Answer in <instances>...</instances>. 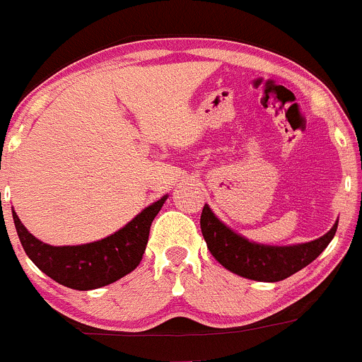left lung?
<instances>
[{
  "label": "left lung",
  "instance_id": "1",
  "mask_svg": "<svg viewBox=\"0 0 362 362\" xmlns=\"http://www.w3.org/2000/svg\"><path fill=\"white\" fill-rule=\"evenodd\" d=\"M200 228L211 255L226 270L251 281L277 282L291 277L314 262L333 240L338 221H334L329 232L315 240L291 245H268L249 240L226 226L206 204L200 216Z\"/></svg>",
  "mask_w": 362,
  "mask_h": 362
}]
</instances>
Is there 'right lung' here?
Listing matches in <instances>:
<instances>
[{
    "mask_svg": "<svg viewBox=\"0 0 362 362\" xmlns=\"http://www.w3.org/2000/svg\"><path fill=\"white\" fill-rule=\"evenodd\" d=\"M167 197L148 206L111 235L80 245H50L28 232L17 212L12 211L15 230L25 255L33 263L66 288L88 291L125 277L143 259L150 226Z\"/></svg>",
    "mask_w": 362,
    "mask_h": 362,
    "instance_id": "add662e5",
    "label": "right lung"
}]
</instances>
